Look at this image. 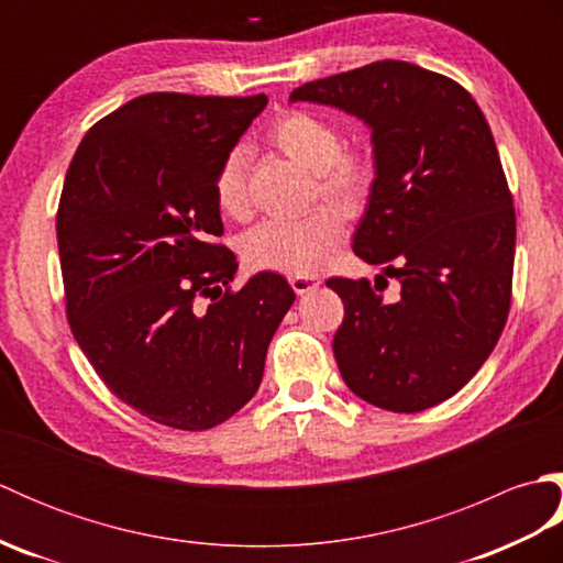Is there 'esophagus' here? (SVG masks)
I'll use <instances>...</instances> for the list:
<instances>
[{"label":"esophagus","instance_id":"1","mask_svg":"<svg viewBox=\"0 0 563 563\" xmlns=\"http://www.w3.org/2000/svg\"><path fill=\"white\" fill-rule=\"evenodd\" d=\"M290 285H292V290H295L297 295H307L309 290L319 288L321 280H319V278H309V275H292Z\"/></svg>","mask_w":563,"mask_h":563}]
</instances>
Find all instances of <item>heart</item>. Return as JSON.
Returning a JSON list of instances; mask_svg holds the SVG:
<instances>
[{"label":"heart","mask_w":563,"mask_h":563,"mask_svg":"<svg viewBox=\"0 0 563 563\" xmlns=\"http://www.w3.org/2000/svg\"><path fill=\"white\" fill-rule=\"evenodd\" d=\"M268 140L285 157L314 172L319 196L345 214L365 208L375 188V162L363 147L343 145L339 128L307 111H288L268 130ZM212 200L227 218L246 212L244 152L230 150L212 174ZM343 236V220L333 208L309 210L300 218H273L244 239V261L256 271L314 275L327 266Z\"/></svg>","instance_id":"heart-1"}]
</instances>
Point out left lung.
<instances>
[{"instance_id": "8db88e82", "label": "left lung", "mask_w": 563, "mask_h": 563, "mask_svg": "<svg viewBox=\"0 0 563 563\" xmlns=\"http://www.w3.org/2000/svg\"><path fill=\"white\" fill-rule=\"evenodd\" d=\"M290 101L329 103L373 130L377 178L353 251L379 275L331 278L345 317L333 336L341 377L394 413L457 394L500 339L512 295L516 208L496 142L462 84L401 59L307 81Z\"/></svg>"}]
</instances>
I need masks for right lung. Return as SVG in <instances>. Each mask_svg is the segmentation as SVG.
Returning <instances> with one entry per match:
<instances>
[{
  "label": "right lung",
  "instance_id": "right-lung-1",
  "mask_svg": "<svg viewBox=\"0 0 563 563\" xmlns=\"http://www.w3.org/2000/svg\"><path fill=\"white\" fill-rule=\"evenodd\" d=\"M266 103L145 93L91 125L69 162L57 206L69 329L103 385L162 426L208 430L242 409L295 302L278 273L232 290L212 200L220 159Z\"/></svg>",
  "mask_w": 563,
  "mask_h": 563
}]
</instances>
